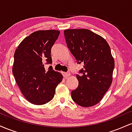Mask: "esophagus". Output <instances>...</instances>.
Masks as SVG:
<instances>
[{"label":"esophagus","instance_id":"esophagus-1","mask_svg":"<svg viewBox=\"0 0 132 132\" xmlns=\"http://www.w3.org/2000/svg\"><path fill=\"white\" fill-rule=\"evenodd\" d=\"M63 76L66 78L70 75V73H69V72H63Z\"/></svg>","mask_w":132,"mask_h":132}]
</instances>
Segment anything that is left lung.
<instances>
[{"mask_svg": "<svg viewBox=\"0 0 132 132\" xmlns=\"http://www.w3.org/2000/svg\"><path fill=\"white\" fill-rule=\"evenodd\" d=\"M64 34L77 63L83 64L71 97L79 105L91 107L102 100L112 84L115 63L110 48L105 39L89 30L68 29Z\"/></svg>", "mask_w": 132, "mask_h": 132, "instance_id": "1", "label": "left lung"}]
</instances>
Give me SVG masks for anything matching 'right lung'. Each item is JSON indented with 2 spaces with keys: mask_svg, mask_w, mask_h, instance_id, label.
<instances>
[{
  "mask_svg": "<svg viewBox=\"0 0 132 132\" xmlns=\"http://www.w3.org/2000/svg\"><path fill=\"white\" fill-rule=\"evenodd\" d=\"M58 30L35 31L21 42L14 54L12 72L16 84L27 100L42 105L54 97L56 87L63 79L51 66V51L60 35Z\"/></svg>",
  "mask_w": 132,
  "mask_h": 132,
  "instance_id": "1",
  "label": "right lung"
}]
</instances>
